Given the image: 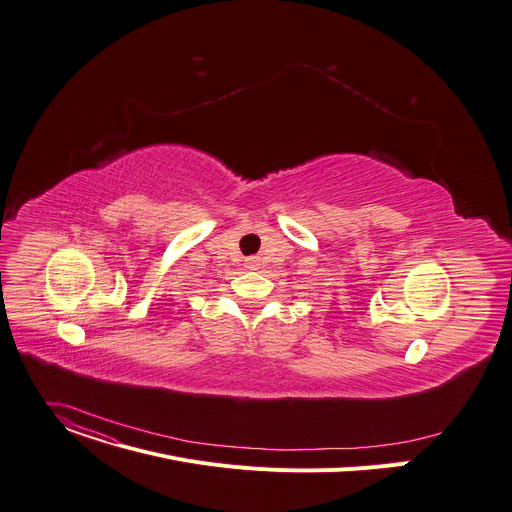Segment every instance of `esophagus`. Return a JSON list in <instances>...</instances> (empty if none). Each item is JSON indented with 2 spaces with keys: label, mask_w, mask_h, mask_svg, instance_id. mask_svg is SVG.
I'll return each mask as SVG.
<instances>
[{
  "label": "esophagus",
  "mask_w": 512,
  "mask_h": 512,
  "mask_svg": "<svg viewBox=\"0 0 512 512\" xmlns=\"http://www.w3.org/2000/svg\"><path fill=\"white\" fill-rule=\"evenodd\" d=\"M259 257H249V259H245V267L247 269H259Z\"/></svg>",
  "instance_id": "1"
}]
</instances>
